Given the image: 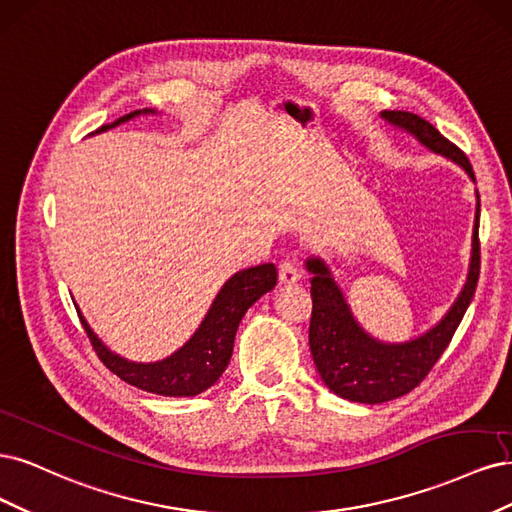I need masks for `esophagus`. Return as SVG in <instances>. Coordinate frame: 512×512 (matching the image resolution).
<instances>
[{"label": "esophagus", "instance_id": "1", "mask_svg": "<svg viewBox=\"0 0 512 512\" xmlns=\"http://www.w3.org/2000/svg\"><path fill=\"white\" fill-rule=\"evenodd\" d=\"M300 276H302V272L298 268V263H295L293 259H283V261H280V266H278L280 283H283V285H293V283H298Z\"/></svg>", "mask_w": 512, "mask_h": 512}]
</instances>
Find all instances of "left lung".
Instances as JSON below:
<instances>
[{
	"mask_svg": "<svg viewBox=\"0 0 512 512\" xmlns=\"http://www.w3.org/2000/svg\"><path fill=\"white\" fill-rule=\"evenodd\" d=\"M381 117L415 136L432 153L455 161L474 180L468 157L444 138L440 131L404 110H383ZM478 200V191H476ZM478 217L481 202H476V221L472 234V259L464 289L457 295L444 319L430 332L408 342H381L361 327L346 304L340 287L321 257H310L306 270L310 278L312 317L308 329L310 353L323 383L336 395L361 404H381L400 398L415 389L434 368L447 349L455 329L464 319L474 298L478 274H481V242H478Z\"/></svg>",
	"mask_w": 512,
	"mask_h": 512,
	"instance_id": "left-lung-1",
	"label": "left lung"
}]
</instances>
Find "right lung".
<instances>
[{"instance_id": "right-lung-1", "label": "right lung", "mask_w": 512, "mask_h": 512, "mask_svg": "<svg viewBox=\"0 0 512 512\" xmlns=\"http://www.w3.org/2000/svg\"><path fill=\"white\" fill-rule=\"evenodd\" d=\"M140 114H155V110L144 108L129 112L110 125H102L95 134L127 123L134 117H140ZM276 278L278 274L274 263H261V266L236 272L217 293V298H214L200 327L195 329V334L170 357L153 361V364H138V361H129L117 353H112L108 346L95 336L85 317L80 315V310L78 317L82 327H85L97 357H100L104 361V366L117 374L121 381L157 395L191 398V395L202 393L219 381V376L225 372L229 359H232L234 338L244 312L249 310L263 293L274 289Z\"/></svg>"}]
</instances>
